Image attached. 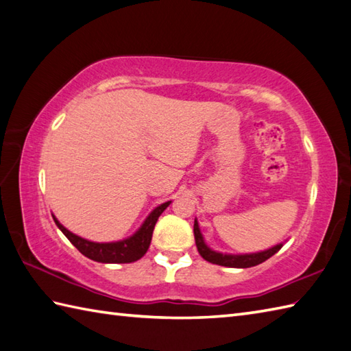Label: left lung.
<instances>
[{"instance_id":"obj_1","label":"left lung","mask_w":351,"mask_h":351,"mask_svg":"<svg viewBox=\"0 0 351 351\" xmlns=\"http://www.w3.org/2000/svg\"><path fill=\"white\" fill-rule=\"evenodd\" d=\"M193 230H195V240H196V245L200 256H202L205 261H208V263L223 265V267H232V268L255 267L261 263H264V261H267L268 258H271L274 253H278L282 247V244H278L274 245V247L264 252L245 253V255H229V253H219L208 247L204 241L202 234H200L197 220H195V229Z\"/></svg>"}]
</instances>
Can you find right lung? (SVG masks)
Wrapping results in <instances>:
<instances>
[{"label":"right lung","mask_w":351,"mask_h":351,"mask_svg":"<svg viewBox=\"0 0 351 351\" xmlns=\"http://www.w3.org/2000/svg\"><path fill=\"white\" fill-rule=\"evenodd\" d=\"M169 205L170 202L156 206L155 210L147 215V219L136 234L126 238V240L116 243H93L84 240V238L72 234L71 230L66 229L54 215H52V217H54L56 225L66 235V238H68V240L88 259L104 264H128L140 259L147 252L149 244H151L152 240L155 223L158 220L161 213L166 210Z\"/></svg>","instance_id":"obj_1"}]
</instances>
